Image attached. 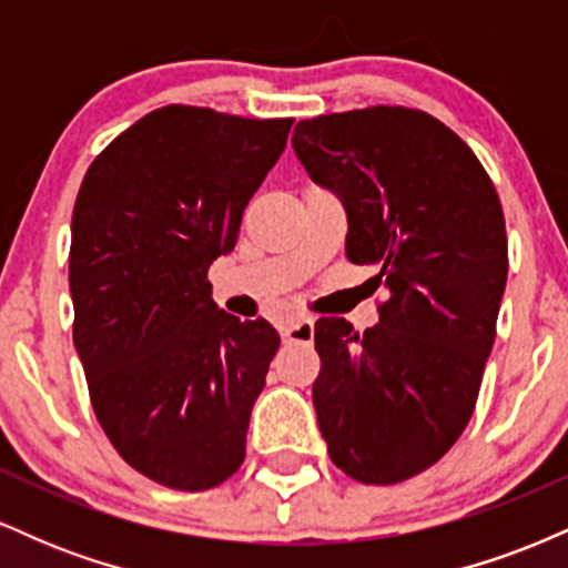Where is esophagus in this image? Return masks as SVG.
I'll use <instances>...</instances> for the list:
<instances>
[{
  "mask_svg": "<svg viewBox=\"0 0 568 568\" xmlns=\"http://www.w3.org/2000/svg\"><path fill=\"white\" fill-rule=\"evenodd\" d=\"M280 336H283V342L291 344H310L315 338V321L312 317H296V321L280 328Z\"/></svg>",
  "mask_w": 568,
  "mask_h": 568,
  "instance_id": "1",
  "label": "esophagus"
}]
</instances>
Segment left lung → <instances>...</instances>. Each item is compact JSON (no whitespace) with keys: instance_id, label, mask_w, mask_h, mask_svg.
<instances>
[{"instance_id":"obj_1","label":"left lung","mask_w":568,"mask_h":568,"mask_svg":"<svg viewBox=\"0 0 568 568\" xmlns=\"http://www.w3.org/2000/svg\"><path fill=\"white\" fill-rule=\"evenodd\" d=\"M291 143L342 200L349 262L387 288L363 336L317 321V427L349 478L400 484L454 446L478 400L507 283L497 189L454 130L414 109L302 120Z\"/></svg>"}]
</instances>
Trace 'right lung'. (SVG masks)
<instances>
[{
	"instance_id": "add662e5",
	"label": "right lung",
	"mask_w": 568,
	"mask_h": 568,
	"mask_svg": "<svg viewBox=\"0 0 568 568\" xmlns=\"http://www.w3.org/2000/svg\"><path fill=\"white\" fill-rule=\"evenodd\" d=\"M293 120L165 106L84 173L71 216L74 347L103 433L133 470L179 491L224 484L280 347L264 317L219 310L207 270Z\"/></svg>"
}]
</instances>
